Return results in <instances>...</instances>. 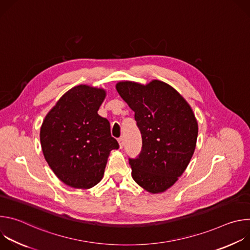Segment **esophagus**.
<instances>
[{
	"mask_svg": "<svg viewBox=\"0 0 250 250\" xmlns=\"http://www.w3.org/2000/svg\"><path fill=\"white\" fill-rule=\"evenodd\" d=\"M119 144H120V147L123 148V147H124V145H125V138H124V136H121V137L119 138Z\"/></svg>",
	"mask_w": 250,
	"mask_h": 250,
	"instance_id": "34e87169",
	"label": "esophagus"
}]
</instances>
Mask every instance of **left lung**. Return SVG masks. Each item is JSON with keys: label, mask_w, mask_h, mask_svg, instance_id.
<instances>
[{"label": "left lung", "mask_w": 250, "mask_h": 250, "mask_svg": "<svg viewBox=\"0 0 250 250\" xmlns=\"http://www.w3.org/2000/svg\"><path fill=\"white\" fill-rule=\"evenodd\" d=\"M117 90L134 112L142 146L128 158L133 180L150 193L170 188L187 168L196 147L198 124L189 104L168 84L120 82Z\"/></svg>", "instance_id": "left-lung-1"}]
</instances>
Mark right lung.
<instances>
[{
    "label": "right lung",
    "instance_id": "add662e5",
    "mask_svg": "<svg viewBox=\"0 0 250 250\" xmlns=\"http://www.w3.org/2000/svg\"><path fill=\"white\" fill-rule=\"evenodd\" d=\"M104 97L103 89L76 86L60 98L42 123L44 158L70 187L89 189L98 184L111 150L120 147L109 121L98 115Z\"/></svg>",
    "mask_w": 250,
    "mask_h": 250
}]
</instances>
